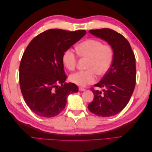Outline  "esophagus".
<instances>
[{
  "label": "esophagus",
  "mask_w": 152,
  "mask_h": 152,
  "mask_svg": "<svg viewBox=\"0 0 152 152\" xmlns=\"http://www.w3.org/2000/svg\"><path fill=\"white\" fill-rule=\"evenodd\" d=\"M79 91H85L86 90V89H84V88H83V87H79Z\"/></svg>",
  "instance_id": "obj_1"
}]
</instances>
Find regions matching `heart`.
<instances>
[{
    "label": "heart",
    "instance_id": "obj_1",
    "mask_svg": "<svg viewBox=\"0 0 152 152\" xmlns=\"http://www.w3.org/2000/svg\"><path fill=\"white\" fill-rule=\"evenodd\" d=\"M77 54L81 58H88L87 69L85 71H78L70 75L69 79L78 86H86L93 84L97 79V74L103 76L111 68L114 51L109 44H103L96 39H87L77 45ZM78 61L77 55L72 49H68L62 56L63 65L69 70L75 68Z\"/></svg>",
    "mask_w": 152,
    "mask_h": 152
}]
</instances>
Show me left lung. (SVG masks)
<instances>
[{"instance_id": "8db88e82", "label": "left lung", "mask_w": 152, "mask_h": 152, "mask_svg": "<svg viewBox=\"0 0 152 152\" xmlns=\"http://www.w3.org/2000/svg\"><path fill=\"white\" fill-rule=\"evenodd\" d=\"M89 33L108 42L114 56L111 68L94 87L103 92L90 89L94 94L88 104L89 111L98 116L110 117L118 113L130 100L136 85V58L128 40L121 34L110 28L91 30Z\"/></svg>"}]
</instances>
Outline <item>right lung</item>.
Returning a JSON list of instances; mask_svg holds the SVG:
<instances>
[{
    "mask_svg": "<svg viewBox=\"0 0 152 152\" xmlns=\"http://www.w3.org/2000/svg\"><path fill=\"white\" fill-rule=\"evenodd\" d=\"M86 34L84 30L50 29L37 35L26 47L20 65V86L25 103L37 115H58L65 107L67 96L79 91L75 84L65 82L62 56Z\"/></svg>",
    "mask_w": 152,
    "mask_h": 152,
    "instance_id": "right-lung-1",
    "label": "right lung"
}]
</instances>
